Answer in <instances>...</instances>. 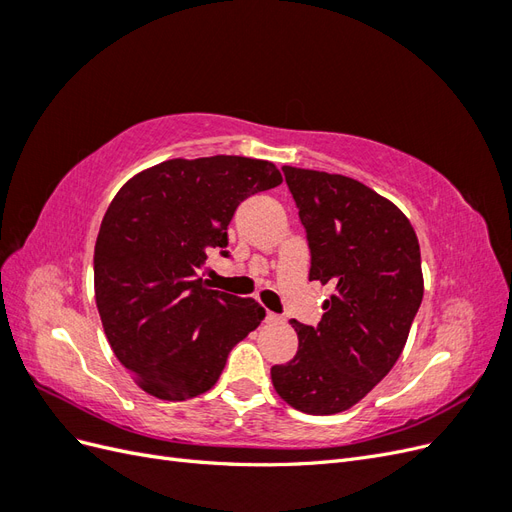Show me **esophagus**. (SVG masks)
I'll return each mask as SVG.
<instances>
[{"mask_svg": "<svg viewBox=\"0 0 512 512\" xmlns=\"http://www.w3.org/2000/svg\"><path fill=\"white\" fill-rule=\"evenodd\" d=\"M267 322H271V324H280V322H284V318H282V316H277V314H273V312H269V314H267Z\"/></svg>", "mask_w": 512, "mask_h": 512, "instance_id": "34e87169", "label": "esophagus"}]
</instances>
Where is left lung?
Instances as JSON below:
<instances>
[{
	"instance_id": "obj_1",
	"label": "left lung",
	"mask_w": 512,
	"mask_h": 512,
	"mask_svg": "<svg viewBox=\"0 0 512 512\" xmlns=\"http://www.w3.org/2000/svg\"><path fill=\"white\" fill-rule=\"evenodd\" d=\"M305 228L309 280L329 284L318 327L290 320L299 350L271 367L277 395L305 414L352 408L397 363L423 301L410 220L361 181L284 166Z\"/></svg>"
}]
</instances>
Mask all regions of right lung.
Returning <instances> with one entry per match:
<instances>
[{
	"mask_svg": "<svg viewBox=\"0 0 512 512\" xmlns=\"http://www.w3.org/2000/svg\"><path fill=\"white\" fill-rule=\"evenodd\" d=\"M282 183L267 160H168L108 205L94 252L96 305L119 363L143 391L183 401L218 382L230 350L265 318L254 299L211 290L207 256H228V224L247 196Z\"/></svg>",
	"mask_w": 512,
	"mask_h": 512,
	"instance_id": "right-lung-1",
	"label": "right lung"
}]
</instances>
